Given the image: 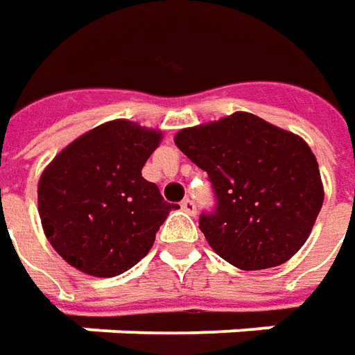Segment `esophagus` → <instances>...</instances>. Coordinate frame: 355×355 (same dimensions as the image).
<instances>
[{"label":"esophagus","mask_w":355,"mask_h":355,"mask_svg":"<svg viewBox=\"0 0 355 355\" xmlns=\"http://www.w3.org/2000/svg\"><path fill=\"white\" fill-rule=\"evenodd\" d=\"M182 209H184L185 213H189V215H193V213H196V203H193V199H184V201H182Z\"/></svg>","instance_id":"obj_1"}]
</instances>
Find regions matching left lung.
Returning <instances> with one entry per match:
<instances>
[{
    "mask_svg": "<svg viewBox=\"0 0 355 355\" xmlns=\"http://www.w3.org/2000/svg\"><path fill=\"white\" fill-rule=\"evenodd\" d=\"M175 146L207 171L217 207L199 217L209 247L241 270L286 263L324 203L316 156L300 136L249 112L184 128Z\"/></svg>",
    "mask_w": 355,
    "mask_h": 355,
    "instance_id": "8db88e82",
    "label": "left lung"
}]
</instances>
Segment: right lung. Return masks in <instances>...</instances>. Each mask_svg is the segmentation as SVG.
I'll return each instance as SVG.
<instances>
[{"label":"right lung","instance_id":"obj_1","mask_svg":"<svg viewBox=\"0 0 355 355\" xmlns=\"http://www.w3.org/2000/svg\"><path fill=\"white\" fill-rule=\"evenodd\" d=\"M162 132L110 120L62 148L37 187L39 217L53 249L90 277H116L152 249L178 205L142 178Z\"/></svg>","mask_w":355,"mask_h":355}]
</instances>
